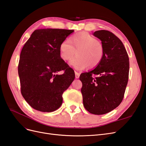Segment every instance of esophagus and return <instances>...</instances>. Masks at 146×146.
<instances>
[{"label":"esophagus","mask_w":146,"mask_h":146,"mask_svg":"<svg viewBox=\"0 0 146 146\" xmlns=\"http://www.w3.org/2000/svg\"><path fill=\"white\" fill-rule=\"evenodd\" d=\"M75 74H76V78H78L79 77H80V74L77 72H75Z\"/></svg>","instance_id":"34e87169"}]
</instances>
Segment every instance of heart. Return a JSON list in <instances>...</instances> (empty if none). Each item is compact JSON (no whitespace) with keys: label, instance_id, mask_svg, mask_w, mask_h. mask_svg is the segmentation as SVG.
Segmentation results:
<instances>
[{"label":"heart","instance_id":"b5f03b06","mask_svg":"<svg viewBox=\"0 0 146 146\" xmlns=\"http://www.w3.org/2000/svg\"><path fill=\"white\" fill-rule=\"evenodd\" d=\"M70 61V64L78 70L94 68L101 62L104 55V46L91 35L85 33L75 34L64 40L60 46V56L64 61Z\"/></svg>","mask_w":146,"mask_h":146}]
</instances>
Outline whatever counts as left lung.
<instances>
[{
    "mask_svg": "<svg viewBox=\"0 0 146 146\" xmlns=\"http://www.w3.org/2000/svg\"><path fill=\"white\" fill-rule=\"evenodd\" d=\"M104 55L100 64L88 72L81 74V92L85 109L91 114H104L120 105L129 80V58L122 41L108 30L96 31Z\"/></svg>",
    "mask_w": 146,
    "mask_h": 146,
    "instance_id": "left-lung-1",
    "label": "left lung"
}]
</instances>
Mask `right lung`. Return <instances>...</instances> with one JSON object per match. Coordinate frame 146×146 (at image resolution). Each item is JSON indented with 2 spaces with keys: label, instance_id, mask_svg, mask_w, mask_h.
<instances>
[{
  "label": "right lung",
  "instance_id": "add662e5",
  "mask_svg": "<svg viewBox=\"0 0 146 146\" xmlns=\"http://www.w3.org/2000/svg\"><path fill=\"white\" fill-rule=\"evenodd\" d=\"M73 30H35L20 55L18 74L21 91L33 108L52 112L63 102V93L75 78L74 70L61 58L60 46ZM63 70L64 73H57Z\"/></svg>",
  "mask_w": 146,
  "mask_h": 146
}]
</instances>
